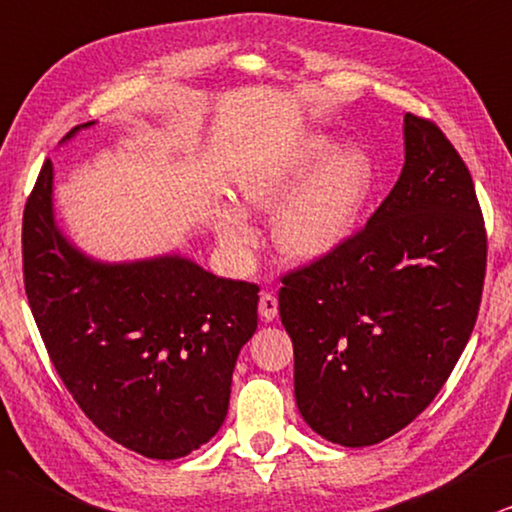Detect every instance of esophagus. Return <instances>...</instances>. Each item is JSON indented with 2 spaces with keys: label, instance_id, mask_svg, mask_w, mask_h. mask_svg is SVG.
I'll list each match as a JSON object with an SVG mask.
<instances>
[{
  "label": "esophagus",
  "instance_id": "34e87169",
  "mask_svg": "<svg viewBox=\"0 0 512 512\" xmlns=\"http://www.w3.org/2000/svg\"><path fill=\"white\" fill-rule=\"evenodd\" d=\"M260 314L264 321H274L278 314V300L274 293H269V290H264L260 295Z\"/></svg>",
  "mask_w": 512,
  "mask_h": 512
}]
</instances>
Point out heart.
<instances>
[{
    "mask_svg": "<svg viewBox=\"0 0 512 512\" xmlns=\"http://www.w3.org/2000/svg\"><path fill=\"white\" fill-rule=\"evenodd\" d=\"M255 210L278 212L274 241L293 262H316L354 236L378 189V167L361 148L340 151V141L307 134L262 160L238 181ZM219 231L229 243L248 245L252 231L238 212H224Z\"/></svg>",
    "mask_w": 512,
    "mask_h": 512,
    "instance_id": "b5f03b06",
    "label": "heart"
}]
</instances>
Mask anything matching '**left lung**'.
Segmentation results:
<instances>
[{
	"instance_id": "8db88e82",
	"label": "left lung",
	"mask_w": 512,
	"mask_h": 512,
	"mask_svg": "<svg viewBox=\"0 0 512 512\" xmlns=\"http://www.w3.org/2000/svg\"><path fill=\"white\" fill-rule=\"evenodd\" d=\"M406 163L366 226L281 276L295 399L314 432L371 446L418 418L468 345L487 229L468 165L435 122L406 113Z\"/></svg>"
}]
</instances>
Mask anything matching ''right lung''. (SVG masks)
<instances>
[{"mask_svg":"<svg viewBox=\"0 0 512 512\" xmlns=\"http://www.w3.org/2000/svg\"><path fill=\"white\" fill-rule=\"evenodd\" d=\"M51 184L47 160L23 210L25 295L51 364L113 442L158 461L191 454L222 428L260 286L184 257L87 260L58 231Z\"/></svg>","mask_w":512,"mask_h":512,"instance_id":"obj_1","label":"right lung"}]
</instances>
